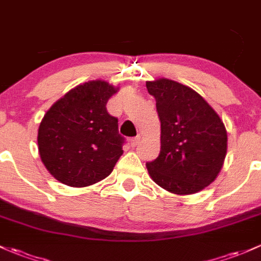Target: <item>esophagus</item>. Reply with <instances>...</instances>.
Here are the masks:
<instances>
[{"mask_svg": "<svg viewBox=\"0 0 261 261\" xmlns=\"http://www.w3.org/2000/svg\"><path fill=\"white\" fill-rule=\"evenodd\" d=\"M139 142H141V137H136V138H132L130 139V142H129V144H130V147H137V145L139 144Z\"/></svg>", "mask_w": 261, "mask_h": 261, "instance_id": "obj_1", "label": "esophagus"}]
</instances>
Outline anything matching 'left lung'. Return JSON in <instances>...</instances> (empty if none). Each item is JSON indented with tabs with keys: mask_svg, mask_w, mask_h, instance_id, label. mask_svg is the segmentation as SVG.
Returning <instances> with one entry per match:
<instances>
[{
	"mask_svg": "<svg viewBox=\"0 0 261 261\" xmlns=\"http://www.w3.org/2000/svg\"><path fill=\"white\" fill-rule=\"evenodd\" d=\"M145 86L161 120V153L147 163L149 176L172 194L201 192L223 168L228 149L223 120L190 87L164 77Z\"/></svg>",
	"mask_w": 261,
	"mask_h": 261,
	"instance_id": "left-lung-1",
	"label": "left lung"
}]
</instances>
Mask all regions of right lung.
<instances>
[{"label":"right lung","instance_id":"add662e5","mask_svg":"<svg viewBox=\"0 0 261 261\" xmlns=\"http://www.w3.org/2000/svg\"><path fill=\"white\" fill-rule=\"evenodd\" d=\"M118 86L93 80L75 86L46 112L38 127V153L53 178L73 188L93 186L111 174L123 154L118 119L108 99Z\"/></svg>","mask_w":261,"mask_h":261}]
</instances>
